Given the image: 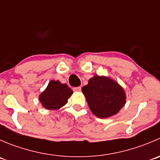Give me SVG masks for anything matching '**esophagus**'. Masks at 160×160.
<instances>
[{"instance_id": "34e87169", "label": "esophagus", "mask_w": 160, "mask_h": 160, "mask_svg": "<svg viewBox=\"0 0 160 160\" xmlns=\"http://www.w3.org/2000/svg\"><path fill=\"white\" fill-rule=\"evenodd\" d=\"M74 91H81V88L80 87H77V88H73Z\"/></svg>"}]
</instances>
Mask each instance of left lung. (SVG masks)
<instances>
[{"instance_id": "8db88e82", "label": "left lung", "mask_w": 160, "mask_h": 160, "mask_svg": "<svg viewBox=\"0 0 160 160\" xmlns=\"http://www.w3.org/2000/svg\"><path fill=\"white\" fill-rule=\"evenodd\" d=\"M91 111L98 118L116 115L126 102L123 88L108 77L94 76L82 88Z\"/></svg>"}]
</instances>
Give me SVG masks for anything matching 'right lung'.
<instances>
[{"label": "right lung", "mask_w": 160, "mask_h": 160, "mask_svg": "<svg viewBox=\"0 0 160 160\" xmlns=\"http://www.w3.org/2000/svg\"><path fill=\"white\" fill-rule=\"evenodd\" d=\"M72 94V91L66 83H61L58 80H52L39 99L45 108L55 110L66 105Z\"/></svg>", "instance_id": "add662e5"}]
</instances>
